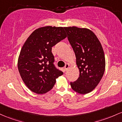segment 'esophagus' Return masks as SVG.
Wrapping results in <instances>:
<instances>
[{
	"mask_svg": "<svg viewBox=\"0 0 122 122\" xmlns=\"http://www.w3.org/2000/svg\"><path fill=\"white\" fill-rule=\"evenodd\" d=\"M69 67V65H68V64H67V63H66L65 65V70L66 71L68 69V68Z\"/></svg>",
	"mask_w": 122,
	"mask_h": 122,
	"instance_id": "34e87169",
	"label": "esophagus"
}]
</instances>
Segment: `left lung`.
<instances>
[{"label": "left lung", "instance_id": "obj_1", "mask_svg": "<svg viewBox=\"0 0 122 122\" xmlns=\"http://www.w3.org/2000/svg\"><path fill=\"white\" fill-rule=\"evenodd\" d=\"M76 57L79 78L70 82L71 88L80 94L91 92L102 79L105 61L102 44L93 31L76 26L64 28Z\"/></svg>", "mask_w": 122, "mask_h": 122}]
</instances>
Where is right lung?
Wrapping results in <instances>:
<instances>
[{"label":"right lung","instance_id":"1","mask_svg":"<svg viewBox=\"0 0 122 122\" xmlns=\"http://www.w3.org/2000/svg\"><path fill=\"white\" fill-rule=\"evenodd\" d=\"M67 37L62 27L46 26L35 30L20 50L18 61L20 76L27 87L43 94L54 87L63 72L54 65L52 47Z\"/></svg>","mask_w":122,"mask_h":122}]
</instances>
